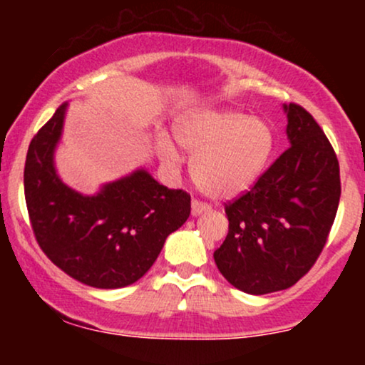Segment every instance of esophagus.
<instances>
[{"label":"esophagus","mask_w":365,"mask_h":365,"mask_svg":"<svg viewBox=\"0 0 365 365\" xmlns=\"http://www.w3.org/2000/svg\"><path fill=\"white\" fill-rule=\"evenodd\" d=\"M209 211V206L207 204H202L200 200H192V216H200L202 212H207Z\"/></svg>","instance_id":"1"}]
</instances>
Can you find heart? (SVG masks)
<instances>
[{"label": "heart", "instance_id": "1", "mask_svg": "<svg viewBox=\"0 0 365 365\" xmlns=\"http://www.w3.org/2000/svg\"><path fill=\"white\" fill-rule=\"evenodd\" d=\"M173 135L192 158V178L212 199L235 197L259 178L273 150V130L266 120L230 108H200L177 121ZM165 161L178 154L166 139L159 142Z\"/></svg>", "mask_w": 365, "mask_h": 365}]
</instances>
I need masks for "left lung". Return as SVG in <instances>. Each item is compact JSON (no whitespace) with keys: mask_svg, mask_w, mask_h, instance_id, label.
Here are the masks:
<instances>
[{"mask_svg":"<svg viewBox=\"0 0 365 365\" xmlns=\"http://www.w3.org/2000/svg\"><path fill=\"white\" fill-rule=\"evenodd\" d=\"M290 148L226 206L228 235L215 252L226 282L250 295L284 290L314 266L336 216L340 166L316 120L283 104Z\"/></svg>","mask_w":365,"mask_h":365,"instance_id":"1","label":"left lung"}]
</instances>
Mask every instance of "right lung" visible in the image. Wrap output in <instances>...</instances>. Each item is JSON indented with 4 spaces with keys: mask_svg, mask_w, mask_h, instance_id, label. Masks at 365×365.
<instances>
[{
    "mask_svg": "<svg viewBox=\"0 0 365 365\" xmlns=\"http://www.w3.org/2000/svg\"><path fill=\"white\" fill-rule=\"evenodd\" d=\"M68 103L36 133L24 170L25 202L37 244L73 279L115 290L150 269L166 238L190 216V195L137 168L86 195L58 175L54 153Z\"/></svg>",
    "mask_w": 365,
    "mask_h": 365,
    "instance_id": "obj_1",
    "label": "right lung"
}]
</instances>
